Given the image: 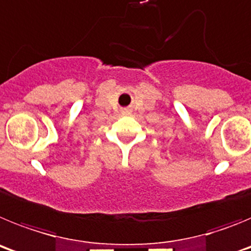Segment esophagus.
Returning a JSON list of instances; mask_svg holds the SVG:
<instances>
[{"label":"esophagus","mask_w":251,"mask_h":251,"mask_svg":"<svg viewBox=\"0 0 251 251\" xmlns=\"http://www.w3.org/2000/svg\"><path fill=\"white\" fill-rule=\"evenodd\" d=\"M124 112H128V109H124Z\"/></svg>","instance_id":"obj_1"}]
</instances>
